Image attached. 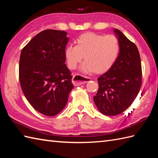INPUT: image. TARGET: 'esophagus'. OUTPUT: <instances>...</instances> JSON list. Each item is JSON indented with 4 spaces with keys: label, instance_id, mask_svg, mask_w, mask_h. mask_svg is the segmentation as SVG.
Returning <instances> with one entry per match:
<instances>
[{
    "label": "esophagus",
    "instance_id": "34e87169",
    "mask_svg": "<svg viewBox=\"0 0 158 158\" xmlns=\"http://www.w3.org/2000/svg\"><path fill=\"white\" fill-rule=\"evenodd\" d=\"M91 79L89 77H84L82 75H80L79 74H76L73 76V83L74 85L75 86H78V85H81L82 84H84V83L88 82L89 80Z\"/></svg>",
    "mask_w": 158,
    "mask_h": 158
}]
</instances>
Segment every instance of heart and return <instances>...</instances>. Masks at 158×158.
Here are the masks:
<instances>
[{"label":"heart","mask_w":158,"mask_h":158,"mask_svg":"<svg viewBox=\"0 0 158 158\" xmlns=\"http://www.w3.org/2000/svg\"><path fill=\"white\" fill-rule=\"evenodd\" d=\"M119 42L113 35H104L84 33L77 39V44H70L65 49L69 68L74 70L85 58L81 65L83 72L105 73L115 64L119 53Z\"/></svg>","instance_id":"b5f03b06"}]
</instances>
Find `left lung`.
Instances as JSON below:
<instances>
[{"label":"left lung","instance_id":"1","mask_svg":"<svg viewBox=\"0 0 158 158\" xmlns=\"http://www.w3.org/2000/svg\"><path fill=\"white\" fill-rule=\"evenodd\" d=\"M120 49L116 62L108 71L98 78L99 88L94 101L103 115L114 116L132 105L142 84V67L139 52L117 29Z\"/></svg>","mask_w":158,"mask_h":158}]
</instances>
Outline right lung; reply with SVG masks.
<instances>
[{"instance_id":"right-lung-1","label":"right lung","mask_w":158,"mask_h":158,"mask_svg":"<svg viewBox=\"0 0 158 158\" xmlns=\"http://www.w3.org/2000/svg\"><path fill=\"white\" fill-rule=\"evenodd\" d=\"M64 31L45 30L21 52L19 79L22 92L35 110L54 116L64 108L73 88L71 72L65 64L69 38Z\"/></svg>"}]
</instances>
